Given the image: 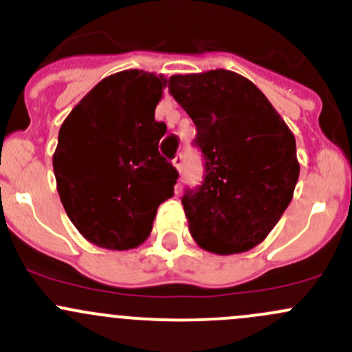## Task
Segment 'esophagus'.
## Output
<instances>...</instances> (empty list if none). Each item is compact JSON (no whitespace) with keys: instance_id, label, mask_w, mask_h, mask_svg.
Masks as SVG:
<instances>
[{"instance_id":"obj_1","label":"esophagus","mask_w":352,"mask_h":352,"mask_svg":"<svg viewBox=\"0 0 352 352\" xmlns=\"http://www.w3.org/2000/svg\"><path fill=\"white\" fill-rule=\"evenodd\" d=\"M182 165H184L182 155H177L175 158H173V166H175V168L179 170V172H182Z\"/></svg>"}]
</instances>
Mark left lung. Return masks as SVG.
Segmentation results:
<instances>
[{
	"label": "left lung",
	"instance_id": "left-lung-1",
	"mask_svg": "<svg viewBox=\"0 0 352 352\" xmlns=\"http://www.w3.org/2000/svg\"><path fill=\"white\" fill-rule=\"evenodd\" d=\"M168 91L196 124L204 180L182 197L189 232L218 255L247 252L271 233L300 175L296 141L247 78L226 69L173 74Z\"/></svg>",
	"mask_w": 352,
	"mask_h": 352
}]
</instances>
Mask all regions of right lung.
I'll return each mask as SVG.
<instances>
[{
	"mask_svg": "<svg viewBox=\"0 0 352 352\" xmlns=\"http://www.w3.org/2000/svg\"><path fill=\"white\" fill-rule=\"evenodd\" d=\"M166 78L140 69L110 74L66 117L52 156L58 192L78 232L109 250L150 236L156 209L179 173L158 151L166 133L155 120Z\"/></svg>",
	"mask_w": 352,
	"mask_h": 352,
	"instance_id": "obj_1",
	"label": "right lung"
}]
</instances>
